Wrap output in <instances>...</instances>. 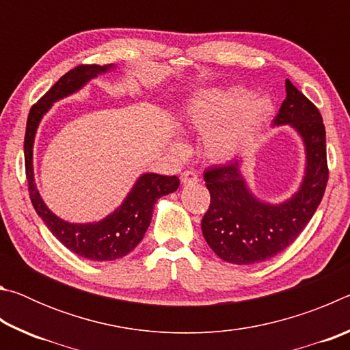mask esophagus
Here are the masks:
<instances>
[{
    "instance_id": "obj_1",
    "label": "esophagus",
    "mask_w": 350,
    "mask_h": 350,
    "mask_svg": "<svg viewBox=\"0 0 350 350\" xmlns=\"http://www.w3.org/2000/svg\"><path fill=\"white\" fill-rule=\"evenodd\" d=\"M180 180L183 185H189V183H198L199 182V176L193 171H183L180 176Z\"/></svg>"
}]
</instances>
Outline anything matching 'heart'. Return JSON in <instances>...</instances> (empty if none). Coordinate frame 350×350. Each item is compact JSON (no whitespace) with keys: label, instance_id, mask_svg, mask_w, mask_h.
<instances>
[{"label":"heart","instance_id":"1","mask_svg":"<svg viewBox=\"0 0 350 350\" xmlns=\"http://www.w3.org/2000/svg\"><path fill=\"white\" fill-rule=\"evenodd\" d=\"M273 111L269 96L253 97L241 86L210 88L198 92L183 111V126L202 137V151L213 162L238 156L252 134ZM173 151L182 154L185 144L173 140Z\"/></svg>","mask_w":350,"mask_h":350}]
</instances>
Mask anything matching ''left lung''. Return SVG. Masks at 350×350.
Returning <instances> with one entry per match:
<instances>
[{
	"mask_svg": "<svg viewBox=\"0 0 350 350\" xmlns=\"http://www.w3.org/2000/svg\"><path fill=\"white\" fill-rule=\"evenodd\" d=\"M282 125L298 133L306 151L304 177L292 198L280 204L258 199L242 174V161L204 173L211 202L200 228L211 250L230 264H258L286 250L324 196L329 170L323 117L290 80H286V100L273 120V126Z\"/></svg>",
	"mask_w": 350,
	"mask_h": 350,
	"instance_id": "left-lung-1",
	"label": "left lung"
}]
</instances>
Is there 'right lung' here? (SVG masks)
<instances>
[{
    "label": "right lung",
    "instance_id": "right-lung-1",
    "mask_svg": "<svg viewBox=\"0 0 350 350\" xmlns=\"http://www.w3.org/2000/svg\"><path fill=\"white\" fill-rule=\"evenodd\" d=\"M111 69H116L114 64H81L64 74L31 108L25 135L26 177L35 211L64 247L91 260H114L133 252L150 227L154 204L159 198L174 193L180 183L177 176L142 174L117 210L102 221L88 224L64 221L47 208L44 200L41 199L33 177V142L41 118L58 100L72 96L88 81Z\"/></svg>",
    "mask_w": 350,
    "mask_h": 350
}]
</instances>
